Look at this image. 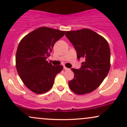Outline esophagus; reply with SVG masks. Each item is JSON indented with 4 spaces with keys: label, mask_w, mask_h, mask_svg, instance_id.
<instances>
[{
    "label": "esophagus",
    "mask_w": 127,
    "mask_h": 127,
    "mask_svg": "<svg viewBox=\"0 0 127 127\" xmlns=\"http://www.w3.org/2000/svg\"><path fill=\"white\" fill-rule=\"evenodd\" d=\"M64 70H70V68H67L66 67H65V66H64Z\"/></svg>",
    "instance_id": "obj_1"
}]
</instances>
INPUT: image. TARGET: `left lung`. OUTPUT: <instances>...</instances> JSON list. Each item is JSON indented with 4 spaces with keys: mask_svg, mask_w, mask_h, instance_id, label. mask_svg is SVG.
I'll use <instances>...</instances> for the list:
<instances>
[{
    "mask_svg": "<svg viewBox=\"0 0 127 127\" xmlns=\"http://www.w3.org/2000/svg\"><path fill=\"white\" fill-rule=\"evenodd\" d=\"M65 35L76 51L78 60H84L79 69L71 68L74 78L68 82V86L79 95L91 93L103 82L110 70V50L108 42L88 29L67 31Z\"/></svg>",
    "mask_w": 127,
    "mask_h": 127,
    "instance_id": "left-lung-1",
    "label": "left lung"
}]
</instances>
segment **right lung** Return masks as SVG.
<instances>
[{"label": "right lung", "mask_w": 127, "mask_h": 127, "mask_svg": "<svg viewBox=\"0 0 127 127\" xmlns=\"http://www.w3.org/2000/svg\"><path fill=\"white\" fill-rule=\"evenodd\" d=\"M65 31L46 27L33 30L24 36L16 53V68L27 88L36 94L48 91L62 65H53L46 61L55 43L64 35Z\"/></svg>", "instance_id": "right-lung-1"}]
</instances>
